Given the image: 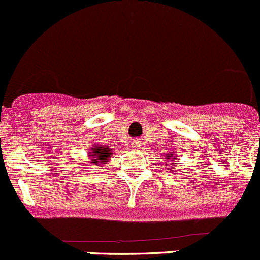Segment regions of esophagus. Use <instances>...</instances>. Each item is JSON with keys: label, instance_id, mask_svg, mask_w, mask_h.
Returning a JSON list of instances; mask_svg holds the SVG:
<instances>
[{"label": "esophagus", "instance_id": "obj_1", "mask_svg": "<svg viewBox=\"0 0 260 260\" xmlns=\"http://www.w3.org/2000/svg\"><path fill=\"white\" fill-rule=\"evenodd\" d=\"M140 146H141V144H140V141H138V140H135V141H132L133 149H140Z\"/></svg>", "mask_w": 260, "mask_h": 260}]
</instances>
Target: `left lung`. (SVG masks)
<instances>
[{"mask_svg":"<svg viewBox=\"0 0 260 260\" xmlns=\"http://www.w3.org/2000/svg\"><path fill=\"white\" fill-rule=\"evenodd\" d=\"M166 159L169 160V161H172V164H177L176 161H178L179 160L178 152H177L176 150H171V151H168V154H166ZM171 168L173 169L174 167L171 166Z\"/></svg>","mask_w":260,"mask_h":260,"instance_id":"obj_1","label":"left lung"}]
</instances>
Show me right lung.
<instances>
[{"instance_id":"1","label":"right lung","mask_w":260,"mask_h":260,"mask_svg":"<svg viewBox=\"0 0 260 260\" xmlns=\"http://www.w3.org/2000/svg\"><path fill=\"white\" fill-rule=\"evenodd\" d=\"M111 155H113V151L106 145H93L91 147V151L88 152V159L91 160L89 163L96 167L106 166V163L111 159Z\"/></svg>"}]
</instances>
